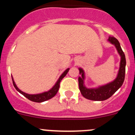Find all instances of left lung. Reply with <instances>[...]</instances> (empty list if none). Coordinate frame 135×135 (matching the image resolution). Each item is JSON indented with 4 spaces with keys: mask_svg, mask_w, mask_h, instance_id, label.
Here are the masks:
<instances>
[{
    "mask_svg": "<svg viewBox=\"0 0 135 135\" xmlns=\"http://www.w3.org/2000/svg\"><path fill=\"white\" fill-rule=\"evenodd\" d=\"M108 41L115 45L117 51L121 57L120 69L116 78L113 82H111L105 85L101 86L97 89H87L84 84V72L82 68H79L81 76L78 77V85L79 89L82 96L87 99L93 101H104L108 99L120 89L123 84L125 78L126 70V58L123 51L122 50L120 42L114 36H109Z\"/></svg>",
    "mask_w": 135,
    "mask_h": 135,
    "instance_id": "left-lung-1",
    "label": "left lung"
}]
</instances>
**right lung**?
<instances>
[{
	"instance_id": "obj_1",
	"label": "right lung",
	"mask_w": 135,
	"mask_h": 135,
	"mask_svg": "<svg viewBox=\"0 0 135 135\" xmlns=\"http://www.w3.org/2000/svg\"><path fill=\"white\" fill-rule=\"evenodd\" d=\"M70 68H68L64 73L61 75V76L59 77V78L58 79V80L57 81L56 84H55L54 86L49 90V91L45 92V93H42L40 94H36V95H30V94H27L26 93H23V91H21V90L17 88V86L15 84V82L13 80V78L12 77V80H13V86H15V89H16L19 93H20L21 94L23 95L24 97H26V98L28 99L29 100L32 101H34V102H37V103H41V102H43V101H47V100L53 98V97L57 94V93L58 92L59 89V86H60V82L61 81V80L66 76V74H68V72L69 71Z\"/></svg>"
}]
</instances>
